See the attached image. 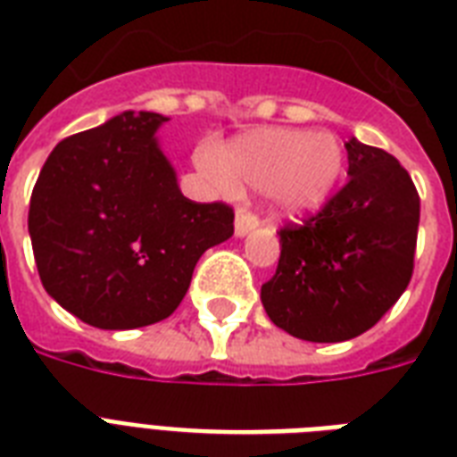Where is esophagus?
<instances>
[{"mask_svg": "<svg viewBox=\"0 0 457 457\" xmlns=\"http://www.w3.org/2000/svg\"><path fill=\"white\" fill-rule=\"evenodd\" d=\"M260 226V219L254 217L253 212H247L245 207H240L238 212H236V236L238 238H243V236H247L250 231H254Z\"/></svg>", "mask_w": 457, "mask_h": 457, "instance_id": "1", "label": "esophagus"}]
</instances>
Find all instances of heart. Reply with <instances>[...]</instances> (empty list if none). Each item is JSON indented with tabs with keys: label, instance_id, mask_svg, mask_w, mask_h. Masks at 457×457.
Segmentation results:
<instances>
[{
	"label": "heart",
	"instance_id": "1",
	"mask_svg": "<svg viewBox=\"0 0 457 457\" xmlns=\"http://www.w3.org/2000/svg\"><path fill=\"white\" fill-rule=\"evenodd\" d=\"M193 162L219 193L267 190L274 212L288 219L321 210L345 173V150L334 133L277 126L240 133L221 150L200 145Z\"/></svg>",
	"mask_w": 457,
	"mask_h": 457
}]
</instances>
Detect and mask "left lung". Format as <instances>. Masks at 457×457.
Masks as SVG:
<instances>
[{
  "mask_svg": "<svg viewBox=\"0 0 457 457\" xmlns=\"http://www.w3.org/2000/svg\"><path fill=\"white\" fill-rule=\"evenodd\" d=\"M348 183L320 214L286 226L277 274L262 286L269 320L295 338L338 343L372 328L408 288L420 195L388 152L355 137Z\"/></svg>",
  "mask_w": 457,
  "mask_h": 457,
  "instance_id": "1",
  "label": "left lung"
}]
</instances>
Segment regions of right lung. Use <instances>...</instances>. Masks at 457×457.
<instances>
[{"label":"right lung","instance_id":"1","mask_svg":"<svg viewBox=\"0 0 457 457\" xmlns=\"http://www.w3.org/2000/svg\"><path fill=\"white\" fill-rule=\"evenodd\" d=\"M166 116L123 112L56 145L30 197L28 233L52 298L97 328L166 320L233 210L193 203L159 147Z\"/></svg>","mask_w":457,"mask_h":457}]
</instances>
